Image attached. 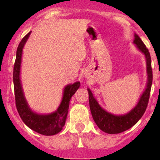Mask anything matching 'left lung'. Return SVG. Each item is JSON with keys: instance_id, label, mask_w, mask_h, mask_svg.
I'll list each match as a JSON object with an SVG mask.
<instances>
[{"instance_id": "8db88e82", "label": "left lung", "mask_w": 160, "mask_h": 160, "mask_svg": "<svg viewBox=\"0 0 160 160\" xmlns=\"http://www.w3.org/2000/svg\"><path fill=\"white\" fill-rule=\"evenodd\" d=\"M134 43L137 47L145 55L148 66V81L146 90L141 95L139 102L136 107L134 108L129 113L122 116H117L108 113L100 107L98 102L93 97L92 92L88 89L89 92V107L92 113V118L97 126L101 130L108 134H118L126 131L136 124L137 122L141 118L146 111L149 102L150 89H151L152 82H153V71L151 68V58L149 50L141 38L137 34L135 35Z\"/></svg>"}]
</instances>
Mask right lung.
I'll return each instance as SVG.
<instances>
[{
	"label": "right lung",
	"instance_id": "right-lung-1",
	"mask_svg": "<svg viewBox=\"0 0 160 160\" xmlns=\"http://www.w3.org/2000/svg\"><path fill=\"white\" fill-rule=\"evenodd\" d=\"M31 32L25 35L18 46L16 61L13 67V84L16 106L21 119L31 129L43 135H53L58 133L65 126L69 108V102L77 89L80 87V82L67 86L64 90L62 103L56 112L48 115H40L30 110L24 97L20 83L19 72L22 49Z\"/></svg>",
	"mask_w": 160,
	"mask_h": 160
}]
</instances>
